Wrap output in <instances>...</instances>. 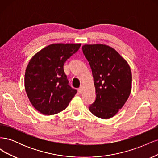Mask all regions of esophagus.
Instances as JSON below:
<instances>
[{
  "label": "esophagus",
  "mask_w": 158,
  "mask_h": 158,
  "mask_svg": "<svg viewBox=\"0 0 158 158\" xmlns=\"http://www.w3.org/2000/svg\"><path fill=\"white\" fill-rule=\"evenodd\" d=\"M82 88H79L78 89V92L79 93V94H81L82 93Z\"/></svg>",
  "instance_id": "34e87169"
}]
</instances>
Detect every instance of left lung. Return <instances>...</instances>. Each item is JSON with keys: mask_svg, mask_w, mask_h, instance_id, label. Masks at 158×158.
<instances>
[{"mask_svg": "<svg viewBox=\"0 0 158 158\" xmlns=\"http://www.w3.org/2000/svg\"><path fill=\"white\" fill-rule=\"evenodd\" d=\"M82 51L92 70L96 93L89 111L103 119L114 117L129 97L132 73L127 61L111 47L85 44Z\"/></svg>", "mask_w": 158, "mask_h": 158, "instance_id": "1", "label": "left lung"}]
</instances>
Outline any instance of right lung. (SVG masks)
I'll return each mask as SVG.
<instances>
[{"instance_id":"obj_1","label":"right lung","mask_w":158,"mask_h":158,"mask_svg":"<svg viewBox=\"0 0 158 158\" xmlns=\"http://www.w3.org/2000/svg\"><path fill=\"white\" fill-rule=\"evenodd\" d=\"M80 46L51 44L30 59L25 73V90L33 107L41 114L52 115L63 111L77 92L68 84L63 66Z\"/></svg>"}]
</instances>
